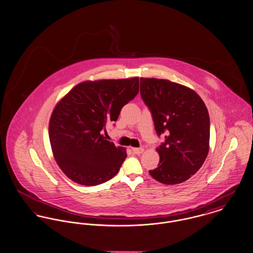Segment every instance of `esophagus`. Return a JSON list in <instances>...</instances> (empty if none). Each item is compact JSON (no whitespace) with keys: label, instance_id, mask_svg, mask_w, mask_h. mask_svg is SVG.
Masks as SVG:
<instances>
[{"label":"esophagus","instance_id":"obj_1","mask_svg":"<svg viewBox=\"0 0 253 253\" xmlns=\"http://www.w3.org/2000/svg\"><path fill=\"white\" fill-rule=\"evenodd\" d=\"M131 151H132V152H133L134 154L139 155V154H141L142 152H144V149H143V148H132Z\"/></svg>","mask_w":253,"mask_h":253}]
</instances>
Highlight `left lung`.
<instances>
[{
	"label": "left lung",
	"mask_w": 253,
	"mask_h": 253,
	"mask_svg": "<svg viewBox=\"0 0 253 253\" xmlns=\"http://www.w3.org/2000/svg\"><path fill=\"white\" fill-rule=\"evenodd\" d=\"M140 84L157 134L165 133V143L156 149L158 167L149 172L163 184L182 183L201 169L209 152L208 110L202 98L184 85L145 78Z\"/></svg>",
	"instance_id": "1"
}]
</instances>
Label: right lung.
I'll return each instance as SVG.
<instances>
[{"label":"right lung","instance_id":"right-lung-1","mask_svg":"<svg viewBox=\"0 0 253 253\" xmlns=\"http://www.w3.org/2000/svg\"><path fill=\"white\" fill-rule=\"evenodd\" d=\"M138 92V78L86 81L57 102L49 124L50 143L57 165L71 180L96 186L118 173L126 149L101 132Z\"/></svg>","mask_w":253,"mask_h":253}]
</instances>
